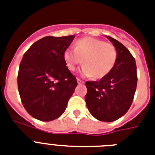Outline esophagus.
I'll use <instances>...</instances> for the list:
<instances>
[{"mask_svg":"<svg viewBox=\"0 0 155 155\" xmlns=\"http://www.w3.org/2000/svg\"><path fill=\"white\" fill-rule=\"evenodd\" d=\"M77 83L79 84H84V82L82 80H80V79H77Z\"/></svg>","mask_w":155,"mask_h":155,"instance_id":"obj_1","label":"esophagus"}]
</instances>
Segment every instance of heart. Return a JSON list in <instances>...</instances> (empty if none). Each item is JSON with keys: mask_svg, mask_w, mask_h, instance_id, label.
Instances as JSON below:
<instances>
[{"mask_svg": "<svg viewBox=\"0 0 155 155\" xmlns=\"http://www.w3.org/2000/svg\"><path fill=\"white\" fill-rule=\"evenodd\" d=\"M66 65L74 71L83 63L82 75L101 79L108 75L115 66L117 52L115 47L103 40L92 37L83 38L75 44V49L68 48L63 53Z\"/></svg>", "mask_w": 155, "mask_h": 155, "instance_id": "b5f03b06", "label": "heart"}]
</instances>
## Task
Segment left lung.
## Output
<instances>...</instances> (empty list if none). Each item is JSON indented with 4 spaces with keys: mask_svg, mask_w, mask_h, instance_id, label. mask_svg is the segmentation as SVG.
<instances>
[{
    "mask_svg": "<svg viewBox=\"0 0 155 155\" xmlns=\"http://www.w3.org/2000/svg\"><path fill=\"white\" fill-rule=\"evenodd\" d=\"M117 52L115 66L100 81H87L85 101L96 119L111 122L127 113L137 87V67L130 51L113 38L107 36Z\"/></svg>",
    "mask_w": 155,
    "mask_h": 155,
    "instance_id": "obj_1",
    "label": "left lung"
}]
</instances>
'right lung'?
I'll list each match as a JSON object with an SVG mask.
<instances>
[{
  "instance_id": "add662e5",
  "label": "right lung",
  "mask_w": 155,
  "mask_h": 155,
  "mask_svg": "<svg viewBox=\"0 0 155 155\" xmlns=\"http://www.w3.org/2000/svg\"><path fill=\"white\" fill-rule=\"evenodd\" d=\"M74 38H42L23 55L18 75V92L25 110L38 120L51 121L59 117L77 86L76 78L63 58Z\"/></svg>"
}]
</instances>
